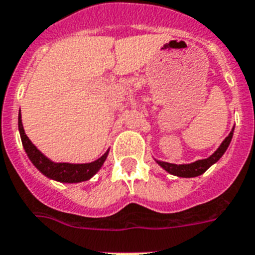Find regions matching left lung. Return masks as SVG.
<instances>
[{
	"label": "left lung",
	"mask_w": 255,
	"mask_h": 255,
	"mask_svg": "<svg viewBox=\"0 0 255 255\" xmlns=\"http://www.w3.org/2000/svg\"><path fill=\"white\" fill-rule=\"evenodd\" d=\"M233 129H235V127L232 128V131H231L230 134H228V136L224 138L223 142L220 144V146L218 147L217 150L214 151L210 157L206 158V159H198V160H196V162H192V163H185V164L168 163V162H163V160H158V159H155V162H157L160 167L163 168V170L167 171L168 174L175 175V176H179V177L200 176V175L204 174L207 168H210L214 163H217L218 160L222 158V155L226 153L227 147L230 146L231 140H232Z\"/></svg>",
	"instance_id": "8db88e82"
}]
</instances>
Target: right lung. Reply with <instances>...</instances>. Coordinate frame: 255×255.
I'll list each match as a JSON object with an SVG mask.
<instances>
[{"mask_svg": "<svg viewBox=\"0 0 255 255\" xmlns=\"http://www.w3.org/2000/svg\"><path fill=\"white\" fill-rule=\"evenodd\" d=\"M18 127L22 144L24 147L25 153L28 155L33 166L37 168L42 175L51 179V180L59 181V183H81V181L89 180L91 177L97 174L102 164L109 155V150L100 157L98 159L93 160L91 163H67V162H53L46 155L38 150L35 145L32 144L28 136L25 134L24 128L22 123V115L19 113L18 117Z\"/></svg>", "mask_w": 255, "mask_h": 255, "instance_id": "add662e5", "label": "right lung"}]
</instances>
